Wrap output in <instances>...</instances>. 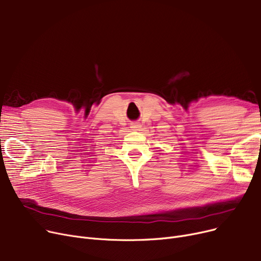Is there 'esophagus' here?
Instances as JSON below:
<instances>
[{
	"mask_svg": "<svg viewBox=\"0 0 261 261\" xmlns=\"http://www.w3.org/2000/svg\"><path fill=\"white\" fill-rule=\"evenodd\" d=\"M130 128L133 131H140L142 128V123L140 121H132L130 123Z\"/></svg>",
	"mask_w": 261,
	"mask_h": 261,
	"instance_id": "esophagus-1",
	"label": "esophagus"
}]
</instances>
